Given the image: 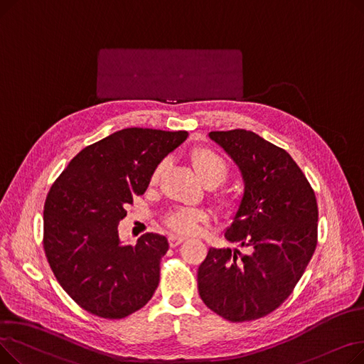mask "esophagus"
Returning a JSON list of instances; mask_svg holds the SVG:
<instances>
[{
    "instance_id": "34e87169",
    "label": "esophagus",
    "mask_w": 364,
    "mask_h": 364,
    "mask_svg": "<svg viewBox=\"0 0 364 364\" xmlns=\"http://www.w3.org/2000/svg\"><path fill=\"white\" fill-rule=\"evenodd\" d=\"M168 242H169V246H178L180 243L184 242V237L183 236H177V235H169L168 236Z\"/></svg>"
}]
</instances>
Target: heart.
<instances>
[{"label":"heart","mask_w":364,"mask_h":364,"mask_svg":"<svg viewBox=\"0 0 364 364\" xmlns=\"http://www.w3.org/2000/svg\"><path fill=\"white\" fill-rule=\"evenodd\" d=\"M192 164L196 171L198 177L206 184V183H221L227 174H228V164L221 156L220 153L211 147H196L192 151ZM165 169V162H161L151 171L150 183L156 184L162 176ZM218 202L223 206H230L233 203V198L230 195H221L218 198ZM208 220V214L203 209L198 208H178L171 211L165 223L171 228L172 232L177 235H193L198 232V228L202 223Z\"/></svg>","instance_id":"b5f03b06"}]
</instances>
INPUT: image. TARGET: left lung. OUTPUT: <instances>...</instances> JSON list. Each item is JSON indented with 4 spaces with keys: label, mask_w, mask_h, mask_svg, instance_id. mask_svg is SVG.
Wrapping results in <instances>:
<instances>
[{
    "label": "left lung",
    "mask_w": 364,
    "mask_h": 364,
    "mask_svg": "<svg viewBox=\"0 0 364 364\" xmlns=\"http://www.w3.org/2000/svg\"><path fill=\"white\" fill-rule=\"evenodd\" d=\"M242 171L245 192L225 239L245 247L208 251L198 289L208 309L242 323L284 302L316 251L314 190L286 150L246 129L209 132Z\"/></svg>",
    "instance_id": "8db88e82"
}]
</instances>
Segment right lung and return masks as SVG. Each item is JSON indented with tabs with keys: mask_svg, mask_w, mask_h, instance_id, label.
<instances>
[{
	"mask_svg": "<svg viewBox=\"0 0 364 364\" xmlns=\"http://www.w3.org/2000/svg\"><path fill=\"white\" fill-rule=\"evenodd\" d=\"M187 131L125 128L82 149L53 183L44 203V251L66 294L102 318L143 309L159 284L168 240L143 235L122 245L118 224L151 171Z\"/></svg>",
	"mask_w": 364,
	"mask_h": 364,
	"instance_id": "right-lung-1",
	"label": "right lung"
}]
</instances>
